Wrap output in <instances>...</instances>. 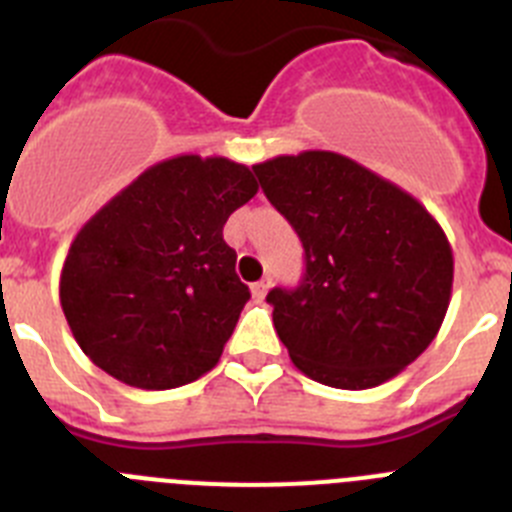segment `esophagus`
<instances>
[{
    "label": "esophagus",
    "mask_w": 512,
    "mask_h": 512,
    "mask_svg": "<svg viewBox=\"0 0 512 512\" xmlns=\"http://www.w3.org/2000/svg\"><path fill=\"white\" fill-rule=\"evenodd\" d=\"M266 292H269V281H256V284H251V294L256 299H264Z\"/></svg>",
    "instance_id": "esophagus-1"
}]
</instances>
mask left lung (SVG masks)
<instances>
[{"instance_id":"left-lung-1","label":"left lung","mask_w":512,"mask_h":512,"mask_svg":"<svg viewBox=\"0 0 512 512\" xmlns=\"http://www.w3.org/2000/svg\"><path fill=\"white\" fill-rule=\"evenodd\" d=\"M253 172L304 248L299 287L266 297L292 363L348 391L414 363L452 297L442 225L409 192L335 152L274 157Z\"/></svg>"}]
</instances>
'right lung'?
I'll list each match as a JSON object with an SVG mask.
<instances>
[{
	"label": "right lung",
	"mask_w": 512,
	"mask_h": 512,
	"mask_svg": "<svg viewBox=\"0 0 512 512\" xmlns=\"http://www.w3.org/2000/svg\"><path fill=\"white\" fill-rule=\"evenodd\" d=\"M256 192L246 164L182 154L142 172L83 225L60 304L98 368L147 391L215 368L251 299L223 225Z\"/></svg>",
	"instance_id": "add662e5"
}]
</instances>
